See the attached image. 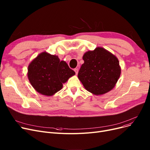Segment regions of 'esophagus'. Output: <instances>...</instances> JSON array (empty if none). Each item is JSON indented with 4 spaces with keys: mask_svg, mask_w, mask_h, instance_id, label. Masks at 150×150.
<instances>
[{
    "mask_svg": "<svg viewBox=\"0 0 150 150\" xmlns=\"http://www.w3.org/2000/svg\"><path fill=\"white\" fill-rule=\"evenodd\" d=\"M74 71L75 72V74H78V69H74Z\"/></svg>",
    "mask_w": 150,
    "mask_h": 150,
    "instance_id": "esophagus-1",
    "label": "esophagus"
}]
</instances>
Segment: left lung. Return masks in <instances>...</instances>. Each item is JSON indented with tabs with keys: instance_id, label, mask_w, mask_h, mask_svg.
Here are the masks:
<instances>
[{
	"instance_id": "left-lung-1",
	"label": "left lung",
	"mask_w": 150,
	"mask_h": 150,
	"mask_svg": "<svg viewBox=\"0 0 150 150\" xmlns=\"http://www.w3.org/2000/svg\"><path fill=\"white\" fill-rule=\"evenodd\" d=\"M83 59L84 62L78 77L86 90L98 96L115 87L121 74L119 61L115 55L99 47L86 52Z\"/></svg>"
}]
</instances>
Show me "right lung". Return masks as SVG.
I'll return each instance as SVG.
<instances>
[{"label":"right lung","mask_w":150,"mask_h":150,"mask_svg":"<svg viewBox=\"0 0 150 150\" xmlns=\"http://www.w3.org/2000/svg\"><path fill=\"white\" fill-rule=\"evenodd\" d=\"M75 74L58 56L45 52L39 54L28 67V78L33 88L44 96H52L62 88V84Z\"/></svg>","instance_id":"1"}]
</instances>
